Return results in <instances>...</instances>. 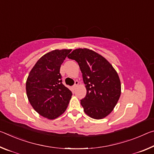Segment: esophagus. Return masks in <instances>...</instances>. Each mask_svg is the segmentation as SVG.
<instances>
[{"label":"esophagus","mask_w":154,"mask_h":154,"mask_svg":"<svg viewBox=\"0 0 154 154\" xmlns=\"http://www.w3.org/2000/svg\"><path fill=\"white\" fill-rule=\"evenodd\" d=\"M78 85H79V82H77V81H75V85H73V86H72V88H73L74 90L76 89V88L78 86Z\"/></svg>","instance_id":"esophagus-1"}]
</instances>
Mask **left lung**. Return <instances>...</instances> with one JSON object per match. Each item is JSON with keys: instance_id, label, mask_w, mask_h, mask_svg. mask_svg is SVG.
Wrapping results in <instances>:
<instances>
[{"instance_id": "8db88e82", "label": "left lung", "mask_w": 154, "mask_h": 154, "mask_svg": "<svg viewBox=\"0 0 154 154\" xmlns=\"http://www.w3.org/2000/svg\"><path fill=\"white\" fill-rule=\"evenodd\" d=\"M79 64L87 93L81 100L90 118L100 119L111 113L121 95V83L113 66L100 54L87 48L76 49L68 56Z\"/></svg>"}]
</instances>
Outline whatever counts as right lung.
Masks as SVG:
<instances>
[{
  "mask_svg": "<svg viewBox=\"0 0 154 154\" xmlns=\"http://www.w3.org/2000/svg\"><path fill=\"white\" fill-rule=\"evenodd\" d=\"M72 49H55L43 55L31 69L26 83L28 100L40 116L54 119L64 113L72 92L62 83L61 64Z\"/></svg>",
  "mask_w": 154,
  "mask_h": 154,
  "instance_id": "obj_1",
  "label": "right lung"
}]
</instances>
